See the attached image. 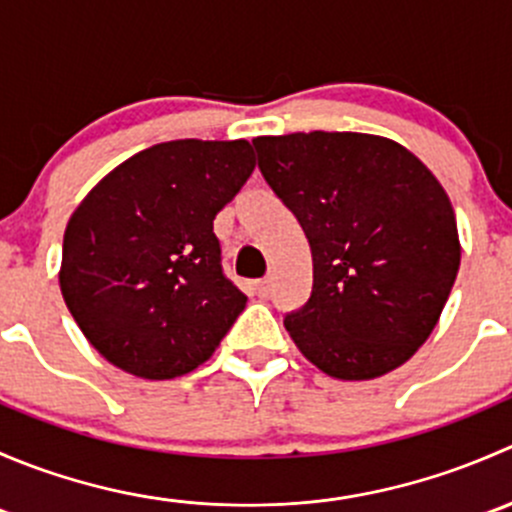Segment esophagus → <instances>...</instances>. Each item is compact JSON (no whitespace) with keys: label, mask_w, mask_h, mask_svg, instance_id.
I'll return each mask as SVG.
<instances>
[{"label":"esophagus","mask_w":512,"mask_h":512,"mask_svg":"<svg viewBox=\"0 0 512 512\" xmlns=\"http://www.w3.org/2000/svg\"><path fill=\"white\" fill-rule=\"evenodd\" d=\"M255 292H257V297H270V292H272V280H257L255 282Z\"/></svg>","instance_id":"obj_1"}]
</instances>
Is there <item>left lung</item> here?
Segmentation results:
<instances>
[{
    "instance_id": "obj_1",
    "label": "left lung",
    "mask_w": 512,
    "mask_h": 512,
    "mask_svg": "<svg viewBox=\"0 0 512 512\" xmlns=\"http://www.w3.org/2000/svg\"><path fill=\"white\" fill-rule=\"evenodd\" d=\"M252 143L312 250V297L285 319L292 342L334 379L399 369L431 337L461 265L443 185L409 148L371 133Z\"/></svg>"
}]
</instances>
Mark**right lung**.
Returning a JSON list of instances; mask_svg holds the SVG:
<instances>
[{"instance_id": "1", "label": "right lung", "mask_w": 512, "mask_h": 512, "mask_svg": "<svg viewBox=\"0 0 512 512\" xmlns=\"http://www.w3.org/2000/svg\"><path fill=\"white\" fill-rule=\"evenodd\" d=\"M252 170L242 138H185L123 160L81 200L59 287L103 359L163 381L213 356L247 304L223 275L213 220Z\"/></svg>"}]
</instances>
